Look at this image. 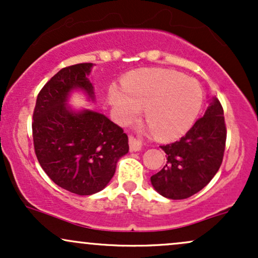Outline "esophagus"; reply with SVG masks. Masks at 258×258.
Listing matches in <instances>:
<instances>
[{
	"label": "esophagus",
	"instance_id": "esophagus-1",
	"mask_svg": "<svg viewBox=\"0 0 258 258\" xmlns=\"http://www.w3.org/2000/svg\"><path fill=\"white\" fill-rule=\"evenodd\" d=\"M128 144H130V149H131L132 152H138V150H141V148H142L141 141L136 138L135 136H130Z\"/></svg>",
	"mask_w": 258,
	"mask_h": 258
}]
</instances>
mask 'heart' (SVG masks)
I'll return each instance as SVG.
<instances>
[{
  "mask_svg": "<svg viewBox=\"0 0 258 258\" xmlns=\"http://www.w3.org/2000/svg\"><path fill=\"white\" fill-rule=\"evenodd\" d=\"M122 88L112 86L109 90V99L121 121L133 120L144 109L147 122L161 139L188 131L203 104L199 82L173 70H142L128 76Z\"/></svg>",
  "mask_w": 258,
  "mask_h": 258,
  "instance_id": "1",
  "label": "heart"
}]
</instances>
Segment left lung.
<instances>
[{
  "label": "left lung",
  "mask_w": 258,
  "mask_h": 258,
  "mask_svg": "<svg viewBox=\"0 0 258 258\" xmlns=\"http://www.w3.org/2000/svg\"><path fill=\"white\" fill-rule=\"evenodd\" d=\"M227 127L223 108L214 99L203 117L174 143L161 146L167 162L150 177L162 197L182 200L197 194L214 178L221 167L226 149Z\"/></svg>",
  "instance_id": "obj_1"
}]
</instances>
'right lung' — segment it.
<instances>
[{
  "mask_svg": "<svg viewBox=\"0 0 258 258\" xmlns=\"http://www.w3.org/2000/svg\"><path fill=\"white\" fill-rule=\"evenodd\" d=\"M92 63L63 68L37 94L32 114L34 149L55 184L78 195L98 193L112 178L117 160L128 153L123 130L98 112H73L68 94L81 88L93 98Z\"/></svg>",
  "mask_w": 258,
  "mask_h": 258,
  "instance_id": "obj_1",
  "label": "right lung"
}]
</instances>
